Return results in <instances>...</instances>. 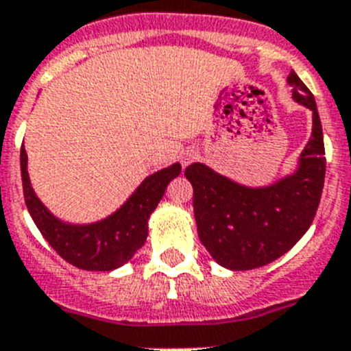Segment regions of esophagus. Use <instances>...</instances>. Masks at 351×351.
Wrapping results in <instances>:
<instances>
[{
  "label": "esophagus",
  "mask_w": 351,
  "mask_h": 351,
  "mask_svg": "<svg viewBox=\"0 0 351 351\" xmlns=\"http://www.w3.org/2000/svg\"><path fill=\"white\" fill-rule=\"evenodd\" d=\"M198 156V153L197 151H195V149H188V151H184V153H182V165H188V163H191V161L195 160V158Z\"/></svg>",
  "instance_id": "esophagus-1"
}]
</instances>
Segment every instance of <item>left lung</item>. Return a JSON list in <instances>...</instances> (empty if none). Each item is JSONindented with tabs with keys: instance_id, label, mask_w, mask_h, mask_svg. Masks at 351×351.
Here are the masks:
<instances>
[{
	"instance_id": "8db88e82",
	"label": "left lung",
	"mask_w": 351,
	"mask_h": 351,
	"mask_svg": "<svg viewBox=\"0 0 351 351\" xmlns=\"http://www.w3.org/2000/svg\"><path fill=\"white\" fill-rule=\"evenodd\" d=\"M293 100L313 110V133L295 173L267 188H246L202 163L186 167L198 237L219 265L250 271L295 246L315 219L325 181L324 132L315 96L290 71Z\"/></svg>"
}]
</instances>
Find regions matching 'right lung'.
<instances>
[{"mask_svg": "<svg viewBox=\"0 0 351 351\" xmlns=\"http://www.w3.org/2000/svg\"><path fill=\"white\" fill-rule=\"evenodd\" d=\"M21 173L27 210L58 255L82 271H112L144 246L149 216L156 209L169 182L181 173V165L173 163L149 176L119 210L91 225H68L45 209L29 184L24 145L21 147Z\"/></svg>", "mask_w": 351, "mask_h": 351, "instance_id": "add662e5", "label": "right lung"}]
</instances>
